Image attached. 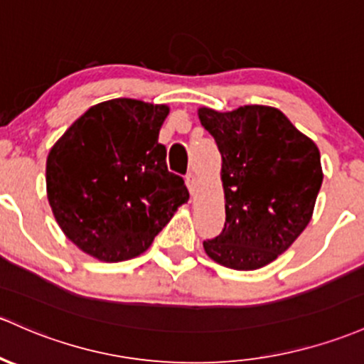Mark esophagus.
Segmentation results:
<instances>
[{
  "instance_id": "34e87169",
  "label": "esophagus",
  "mask_w": 364,
  "mask_h": 364,
  "mask_svg": "<svg viewBox=\"0 0 364 364\" xmlns=\"http://www.w3.org/2000/svg\"><path fill=\"white\" fill-rule=\"evenodd\" d=\"M186 183L187 187H189V193L194 194V191H196V173H193V171H189V173L186 175Z\"/></svg>"
}]
</instances>
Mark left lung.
Wrapping results in <instances>:
<instances>
[{"instance_id": "8db88e82", "label": "left lung", "mask_w": 364, "mask_h": 364, "mask_svg": "<svg viewBox=\"0 0 364 364\" xmlns=\"http://www.w3.org/2000/svg\"><path fill=\"white\" fill-rule=\"evenodd\" d=\"M222 156L225 224L203 241L206 255L236 271L276 260L311 222L323 182L319 149L276 107L198 109Z\"/></svg>"}]
</instances>
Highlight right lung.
<instances>
[{"label": "right lung", "instance_id": "obj_1", "mask_svg": "<svg viewBox=\"0 0 364 364\" xmlns=\"http://www.w3.org/2000/svg\"><path fill=\"white\" fill-rule=\"evenodd\" d=\"M170 107L135 99L92 105L46 158V196L58 228L81 252L123 262L149 248L187 203L183 178L158 142Z\"/></svg>", "mask_w": 364, "mask_h": 364}]
</instances>
